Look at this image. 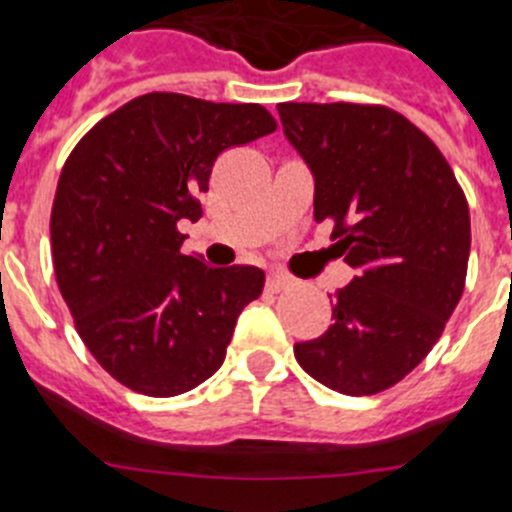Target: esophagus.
<instances>
[{
    "label": "esophagus",
    "instance_id": "34e87169",
    "mask_svg": "<svg viewBox=\"0 0 512 512\" xmlns=\"http://www.w3.org/2000/svg\"><path fill=\"white\" fill-rule=\"evenodd\" d=\"M288 283H290L288 275H280V273L267 275V290H270V293H280Z\"/></svg>",
    "mask_w": 512,
    "mask_h": 512
}]
</instances>
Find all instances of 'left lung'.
Segmentation results:
<instances>
[{
    "instance_id": "1",
    "label": "left lung",
    "mask_w": 512,
    "mask_h": 512,
    "mask_svg": "<svg viewBox=\"0 0 512 512\" xmlns=\"http://www.w3.org/2000/svg\"><path fill=\"white\" fill-rule=\"evenodd\" d=\"M285 137L316 181L313 219L357 270L334 293V324L293 347L326 388L375 395L421 365L464 293L469 206L416 124L382 104H278Z\"/></svg>"
}]
</instances>
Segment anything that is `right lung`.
Instances as JSON below:
<instances>
[{
	"label": "right lung",
	"mask_w": 512,
	"mask_h": 512,
	"mask_svg": "<svg viewBox=\"0 0 512 512\" xmlns=\"http://www.w3.org/2000/svg\"><path fill=\"white\" fill-rule=\"evenodd\" d=\"M275 127L260 104L153 91L96 122L68 155L50 211L55 280L81 342L124 388L170 398L222 367L265 273L183 255L178 222L201 216L224 150Z\"/></svg>",
	"instance_id": "1"
}]
</instances>
